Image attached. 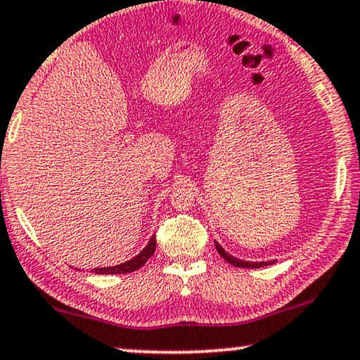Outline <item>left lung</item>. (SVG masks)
I'll return each mask as SVG.
<instances>
[{
	"label": "left lung",
	"instance_id": "obj_1",
	"mask_svg": "<svg viewBox=\"0 0 360 360\" xmlns=\"http://www.w3.org/2000/svg\"><path fill=\"white\" fill-rule=\"evenodd\" d=\"M216 249H217V252H219L221 256L224 257L227 262L233 264V266H236V267H251V269H257V267L271 266V264H274V261H269V262H249V261H240V259H236V257L231 256L229 252H226L224 249H222L221 245L217 244V243H216Z\"/></svg>",
	"mask_w": 360,
	"mask_h": 360
}]
</instances>
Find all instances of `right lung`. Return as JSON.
<instances>
[{
    "label": "right lung",
    "instance_id": "right-lung-1",
    "mask_svg": "<svg viewBox=\"0 0 360 360\" xmlns=\"http://www.w3.org/2000/svg\"><path fill=\"white\" fill-rule=\"evenodd\" d=\"M154 251H156V236H153V238L149 239L146 248H144L134 259H131V261L122 262L120 266L112 267H96V269H93V272H96V274H127V272L138 271L139 267H143L144 264H146V261L153 256Z\"/></svg>",
    "mask_w": 360,
    "mask_h": 360
}]
</instances>
